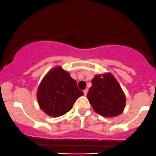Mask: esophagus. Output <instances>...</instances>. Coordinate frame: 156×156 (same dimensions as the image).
Here are the masks:
<instances>
[{"instance_id":"obj_1","label":"esophagus","mask_w":156,"mask_h":156,"mask_svg":"<svg viewBox=\"0 0 156 156\" xmlns=\"http://www.w3.org/2000/svg\"><path fill=\"white\" fill-rule=\"evenodd\" d=\"M87 91H88V90H87V89H85V90H84V94L85 95H87Z\"/></svg>"}]
</instances>
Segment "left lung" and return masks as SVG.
Segmentation results:
<instances>
[{
	"label": "left lung",
	"mask_w": 156,
	"mask_h": 156,
	"mask_svg": "<svg viewBox=\"0 0 156 156\" xmlns=\"http://www.w3.org/2000/svg\"><path fill=\"white\" fill-rule=\"evenodd\" d=\"M87 93V99L94 110L107 117L120 115L126 104L124 93L110 73L96 75Z\"/></svg>",
	"instance_id": "obj_1"
}]
</instances>
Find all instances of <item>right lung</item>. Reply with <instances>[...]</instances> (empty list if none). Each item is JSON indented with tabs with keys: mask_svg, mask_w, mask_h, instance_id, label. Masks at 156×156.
Masks as SVG:
<instances>
[{
	"mask_svg": "<svg viewBox=\"0 0 156 156\" xmlns=\"http://www.w3.org/2000/svg\"><path fill=\"white\" fill-rule=\"evenodd\" d=\"M84 94L75 80L61 67L51 70L40 83L37 90L40 107L50 116H60L72 108L74 103Z\"/></svg>",
	"mask_w": 156,
	"mask_h": 156,
	"instance_id": "add662e5",
	"label": "right lung"
}]
</instances>
